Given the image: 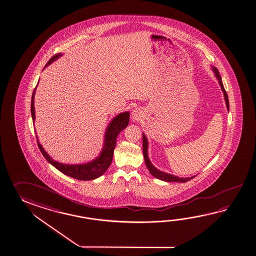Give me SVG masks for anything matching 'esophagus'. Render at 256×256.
I'll return each mask as SVG.
<instances>
[{
  "mask_svg": "<svg viewBox=\"0 0 256 256\" xmlns=\"http://www.w3.org/2000/svg\"><path fill=\"white\" fill-rule=\"evenodd\" d=\"M131 118L133 121H138L143 118V112L140 108H135L131 113Z\"/></svg>",
  "mask_w": 256,
  "mask_h": 256,
  "instance_id": "1",
  "label": "esophagus"
}]
</instances>
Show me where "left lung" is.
I'll use <instances>...</instances> for the list:
<instances>
[{"label":"left lung","mask_w":256,"mask_h":256,"mask_svg":"<svg viewBox=\"0 0 256 256\" xmlns=\"http://www.w3.org/2000/svg\"><path fill=\"white\" fill-rule=\"evenodd\" d=\"M212 69L214 74H215V78H217L218 82H219L220 86V88H222V91L224 92V96L225 103H226V108H227V110H229L230 106L228 96H227V93H226L224 88V84H222V78H220V76L219 71H218L217 68H214V66H212ZM142 138H143V155H144V160H145L146 168H148V172H150L152 176H154V177L158 178V180H160L167 182H187L190 180L192 178H193L196 176V175H195V176H192V177L188 178L178 177V176H175V175H172V174L163 172L162 170H158L156 168L153 166L152 162L150 160V158H148V142L146 136H145L144 133H143V135H142Z\"/></svg>","instance_id":"1"}]
</instances>
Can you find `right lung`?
<instances>
[{
	"label": "right lung",
	"mask_w": 256,
	"mask_h": 256,
	"mask_svg": "<svg viewBox=\"0 0 256 256\" xmlns=\"http://www.w3.org/2000/svg\"><path fill=\"white\" fill-rule=\"evenodd\" d=\"M60 56H62V54H58L54 56L48 61V63L46 64L44 68L48 66L49 64H51L54 61H56ZM36 88L37 86L34 90L31 101L32 118L34 123L36 120L34 94H36ZM128 122H130V112L128 111H126V112L116 116L115 118L110 121L108 126H106V130L104 132V146L100 152V156H96L92 162L84 163V164H74V165L71 164L70 165V164H64L61 162H56L44 150V148L40 144L36 136L37 144H38L40 150L42 152V156H44L47 162H49L50 164H52L54 167L58 168L59 172L64 173V175H68L69 177L76 178L79 180H92L102 176L106 172V170L110 168V164L113 160L116 138L118 136L120 132L128 126Z\"/></svg>",
	"instance_id": "obj_1"
}]
</instances>
